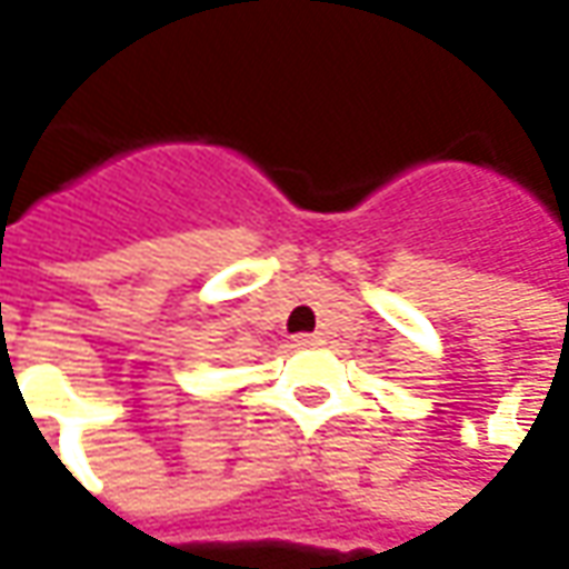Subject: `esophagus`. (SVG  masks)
<instances>
[{"label": "esophagus", "instance_id": "esophagus-1", "mask_svg": "<svg viewBox=\"0 0 569 569\" xmlns=\"http://www.w3.org/2000/svg\"><path fill=\"white\" fill-rule=\"evenodd\" d=\"M320 345V335H298L296 347H317Z\"/></svg>", "mask_w": 569, "mask_h": 569}]
</instances>
